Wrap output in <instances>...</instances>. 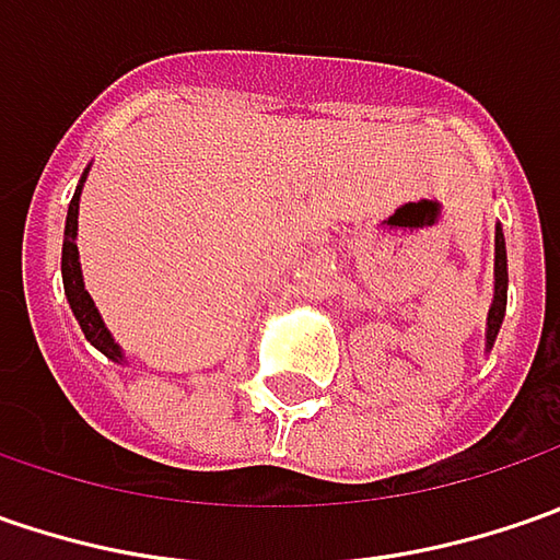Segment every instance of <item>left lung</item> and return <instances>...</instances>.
Masks as SVG:
<instances>
[{
	"label": "left lung",
	"mask_w": 560,
	"mask_h": 560,
	"mask_svg": "<svg viewBox=\"0 0 560 560\" xmlns=\"http://www.w3.org/2000/svg\"><path fill=\"white\" fill-rule=\"evenodd\" d=\"M508 305V252H505V236H502V226L495 230V299H492V308H489V327H486V349H492L499 327H502V317H505Z\"/></svg>",
	"instance_id": "left-lung-1"
}]
</instances>
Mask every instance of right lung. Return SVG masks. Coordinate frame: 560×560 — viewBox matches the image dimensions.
<instances>
[{
    "label": "right lung",
    "mask_w": 560,
    "mask_h": 560,
    "mask_svg": "<svg viewBox=\"0 0 560 560\" xmlns=\"http://www.w3.org/2000/svg\"><path fill=\"white\" fill-rule=\"evenodd\" d=\"M77 208H80V186H77L74 199L68 205V221H65V246H61V277H65V295L71 302L77 324L83 336L96 346L102 355H108L112 361H120V346L112 339V334L105 330L102 317H98L96 305L90 299V292L83 290V277H80V261H77Z\"/></svg>",
    "instance_id": "right-lung-1"
}]
</instances>
